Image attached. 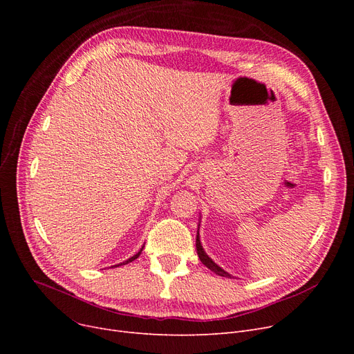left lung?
<instances>
[{
  "label": "left lung",
  "mask_w": 354,
  "mask_h": 354,
  "mask_svg": "<svg viewBox=\"0 0 354 354\" xmlns=\"http://www.w3.org/2000/svg\"><path fill=\"white\" fill-rule=\"evenodd\" d=\"M196 252H198V257L201 259V263L205 266L207 268H209L211 271H214L215 274L221 275V277H227V278H231L232 275L230 272H227L224 268H221L218 264H215L212 261V258L205 252V250H203L202 244H201V238H199V225H198V232H196Z\"/></svg>",
  "instance_id": "left-lung-1"
}]
</instances>
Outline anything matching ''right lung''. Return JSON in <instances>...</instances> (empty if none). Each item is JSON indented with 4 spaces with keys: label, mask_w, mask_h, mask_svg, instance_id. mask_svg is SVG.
I'll return each mask as SVG.
<instances>
[{
    "label": "right lung",
    "mask_w": 354,
    "mask_h": 354,
    "mask_svg": "<svg viewBox=\"0 0 354 354\" xmlns=\"http://www.w3.org/2000/svg\"><path fill=\"white\" fill-rule=\"evenodd\" d=\"M143 247H145V245H143ZM143 247H142V248H140V250H139V251H138V252H136V254H135V255H133V257H130V258H129V259H126V261H123V263H120V264H118V266H113V267H119V266H124V264H129V263H132V261H135V259H136V258H138V257H139V255H140V254H142V250H143Z\"/></svg>",
    "instance_id": "1"
}]
</instances>
